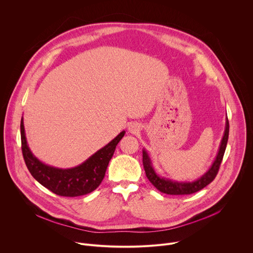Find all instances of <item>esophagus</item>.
Returning a JSON list of instances; mask_svg holds the SVG:
<instances>
[{"instance_id": "1", "label": "esophagus", "mask_w": 253, "mask_h": 253, "mask_svg": "<svg viewBox=\"0 0 253 253\" xmlns=\"http://www.w3.org/2000/svg\"><path fill=\"white\" fill-rule=\"evenodd\" d=\"M128 130H129L130 133L135 134V133H137V132L140 130V126H139L137 123H132V124L129 125Z\"/></svg>"}]
</instances>
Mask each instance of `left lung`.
<instances>
[{
	"instance_id": "obj_1",
	"label": "left lung",
	"mask_w": 253,
	"mask_h": 253,
	"mask_svg": "<svg viewBox=\"0 0 253 253\" xmlns=\"http://www.w3.org/2000/svg\"><path fill=\"white\" fill-rule=\"evenodd\" d=\"M228 135H229V122H228V119L226 118L225 131L221 140V144H220L217 156H216L209 170L204 175H202L199 179H197L196 181H193V182H178V181H172V180L167 178L160 177L159 175H157L154 168L152 167V163L148 153L145 150H143V166L147 178L160 192L169 194V195H188L201 190L202 188L207 186L209 183H211L218 173V170L226 149Z\"/></svg>"
}]
</instances>
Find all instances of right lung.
<instances>
[{"label":"right lung","mask_w":253,"mask_h":253,"mask_svg":"<svg viewBox=\"0 0 253 253\" xmlns=\"http://www.w3.org/2000/svg\"><path fill=\"white\" fill-rule=\"evenodd\" d=\"M124 135L125 131H122L79 166L61 169L46 165L33 155L27 144L23 118L21 119L22 152L30 173L44 187L59 196L65 197L88 194L101 184L117 144Z\"/></svg>","instance_id":"obj_1"}]
</instances>
